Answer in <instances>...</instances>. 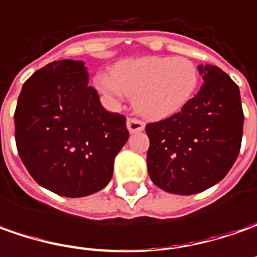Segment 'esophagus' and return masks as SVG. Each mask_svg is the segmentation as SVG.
<instances>
[{
	"instance_id": "1",
	"label": "esophagus",
	"mask_w": 257,
	"mask_h": 257,
	"mask_svg": "<svg viewBox=\"0 0 257 257\" xmlns=\"http://www.w3.org/2000/svg\"><path fill=\"white\" fill-rule=\"evenodd\" d=\"M126 126H128L131 134H135V132H141V131H144V128H145V123H144L141 119H138V118H128V120H126Z\"/></svg>"
}]
</instances>
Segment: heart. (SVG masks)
Listing matches in <instances>:
<instances>
[{"instance_id": "heart-1", "label": "heart", "mask_w": 257, "mask_h": 257, "mask_svg": "<svg viewBox=\"0 0 257 257\" xmlns=\"http://www.w3.org/2000/svg\"><path fill=\"white\" fill-rule=\"evenodd\" d=\"M96 88L112 99L125 93L146 118L162 119L182 111L198 89L196 65L183 57H142L120 61L111 74H98Z\"/></svg>"}]
</instances>
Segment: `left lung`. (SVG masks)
<instances>
[{"instance_id":"left-lung-1","label":"left lung","mask_w":257,"mask_h":257,"mask_svg":"<svg viewBox=\"0 0 257 257\" xmlns=\"http://www.w3.org/2000/svg\"><path fill=\"white\" fill-rule=\"evenodd\" d=\"M199 92L175 115L146 125L148 173L158 188L193 195L225 178L239 155L243 109L237 85L220 68L200 65Z\"/></svg>"}]
</instances>
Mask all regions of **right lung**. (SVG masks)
<instances>
[{"label":"right lung","instance_id":"1","mask_svg":"<svg viewBox=\"0 0 257 257\" xmlns=\"http://www.w3.org/2000/svg\"><path fill=\"white\" fill-rule=\"evenodd\" d=\"M18 155L34 181L67 198L105 188L128 141L126 118L108 112L82 61H54L32 74L14 113Z\"/></svg>","mask_w":257,"mask_h":257}]
</instances>
